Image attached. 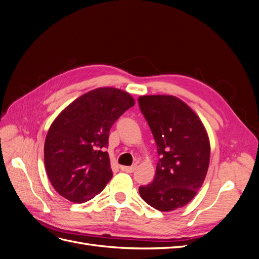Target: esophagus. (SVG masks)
Here are the masks:
<instances>
[{"instance_id": "esophagus-1", "label": "esophagus", "mask_w": 259, "mask_h": 259, "mask_svg": "<svg viewBox=\"0 0 259 259\" xmlns=\"http://www.w3.org/2000/svg\"><path fill=\"white\" fill-rule=\"evenodd\" d=\"M136 165H132V166H121V169L125 173H133L135 170Z\"/></svg>"}]
</instances>
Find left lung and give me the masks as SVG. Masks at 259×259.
I'll return each instance as SVG.
<instances>
[{
  "instance_id": "left-lung-1",
  "label": "left lung",
  "mask_w": 259,
  "mask_h": 259,
  "mask_svg": "<svg viewBox=\"0 0 259 259\" xmlns=\"http://www.w3.org/2000/svg\"><path fill=\"white\" fill-rule=\"evenodd\" d=\"M138 103L160 155L152 183L139 187L140 197L161 211L183 207L195 197L207 173L206 130L197 113L175 96H140Z\"/></svg>"
}]
</instances>
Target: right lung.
<instances>
[{"label":"right lung","instance_id":"1","mask_svg":"<svg viewBox=\"0 0 259 259\" xmlns=\"http://www.w3.org/2000/svg\"><path fill=\"white\" fill-rule=\"evenodd\" d=\"M135 105L128 93L99 88L85 93L52 123L44 144L45 169L61 197L74 203L93 199L112 178L109 131Z\"/></svg>","mask_w":259,"mask_h":259}]
</instances>
